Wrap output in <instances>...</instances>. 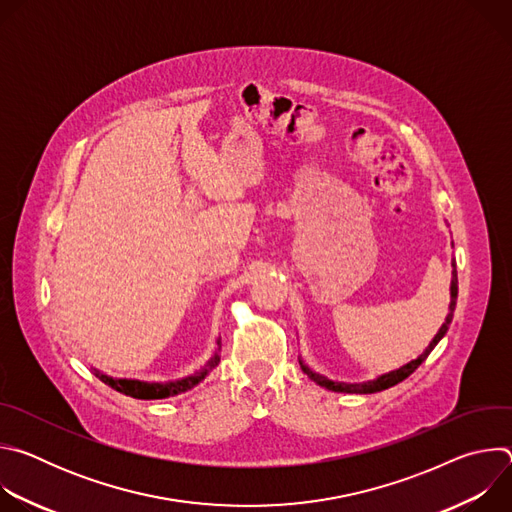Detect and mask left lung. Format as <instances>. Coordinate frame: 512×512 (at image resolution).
Returning <instances> with one entry per match:
<instances>
[{
	"label": "left lung",
	"instance_id": "8db88e82",
	"mask_svg": "<svg viewBox=\"0 0 512 512\" xmlns=\"http://www.w3.org/2000/svg\"><path fill=\"white\" fill-rule=\"evenodd\" d=\"M452 245H454V243H452ZM452 267H454V271H452V283H450V306H448V316H446L444 324L440 326V330L435 332V336L431 338V342L425 346V350H423L417 358L409 360L407 364H403V367H399V369H395V371L383 373V375H379V377H375V379L360 381V383H346V381L328 379V377H324V375L312 371V369L308 367V364H306V360L300 356V367H302V371H304L316 385H320V387H324V389H328V391H336V393H358V395L379 393V391H385V389H389V387L401 383L403 379H407V377L419 367V364L429 356V352L437 346V342H440V340L446 336V332H448V328H450V324H452L454 310H456V300H458V273H456V263H452Z\"/></svg>",
	"mask_w": 512,
	"mask_h": 512
}]
</instances>
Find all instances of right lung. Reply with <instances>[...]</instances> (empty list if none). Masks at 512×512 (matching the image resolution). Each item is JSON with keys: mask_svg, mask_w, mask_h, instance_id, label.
Instances as JSON below:
<instances>
[{"mask_svg": "<svg viewBox=\"0 0 512 512\" xmlns=\"http://www.w3.org/2000/svg\"><path fill=\"white\" fill-rule=\"evenodd\" d=\"M221 338H216V346H214V352L210 354V358L204 362V367L192 375H186L182 379H174V381H164V383H158V381H139V379H119V377H111L107 373H101L99 369H93L91 371L95 373V377H99L105 385H109L111 389L127 395V397H133V399H168V397H174V395H180V393H186L190 389H194L200 381H204V377L216 367L218 362H221Z\"/></svg>", "mask_w": 512, "mask_h": 512, "instance_id": "1", "label": "right lung"}]
</instances>
